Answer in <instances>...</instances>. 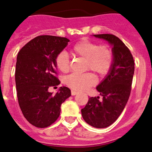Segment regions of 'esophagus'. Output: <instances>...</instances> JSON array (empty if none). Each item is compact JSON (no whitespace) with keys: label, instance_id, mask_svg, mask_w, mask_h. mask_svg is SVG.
Instances as JSON below:
<instances>
[{"label":"esophagus","instance_id":"1","mask_svg":"<svg viewBox=\"0 0 152 152\" xmlns=\"http://www.w3.org/2000/svg\"><path fill=\"white\" fill-rule=\"evenodd\" d=\"M76 94H77V91H73V90H72L71 91V95L72 96H75Z\"/></svg>","mask_w":152,"mask_h":152}]
</instances>
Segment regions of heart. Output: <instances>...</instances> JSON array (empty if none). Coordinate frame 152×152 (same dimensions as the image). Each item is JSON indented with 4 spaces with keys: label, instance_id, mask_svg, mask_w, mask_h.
<instances>
[{
    "label": "heart",
    "instance_id": "b5f03b06",
    "mask_svg": "<svg viewBox=\"0 0 152 152\" xmlns=\"http://www.w3.org/2000/svg\"><path fill=\"white\" fill-rule=\"evenodd\" d=\"M73 56L85 59V70H92L99 76L107 74L112 68L114 55L108 45H99L92 41H79L71 49ZM56 66L61 73H66L70 70V58L67 53L62 51L56 58ZM96 78L91 73L82 74L73 73L64 79V83L71 89L77 91H85L96 83Z\"/></svg>",
    "mask_w": 152,
    "mask_h": 152
}]
</instances>
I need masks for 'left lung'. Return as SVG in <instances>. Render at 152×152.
Masks as SVG:
<instances>
[{
  "label": "left lung",
  "instance_id": "left-lung-1",
  "mask_svg": "<svg viewBox=\"0 0 152 152\" xmlns=\"http://www.w3.org/2000/svg\"><path fill=\"white\" fill-rule=\"evenodd\" d=\"M94 36L107 41L113 45L114 61L105 79L96 87L102 96L90 97L82 109L84 120L97 129L108 127L117 120L130 96L134 72V61L129 48L116 35L98 34Z\"/></svg>",
  "mask_w": 152,
  "mask_h": 152
}]
</instances>
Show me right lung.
I'll return each instance as SVG.
<instances>
[{
    "mask_svg": "<svg viewBox=\"0 0 152 152\" xmlns=\"http://www.w3.org/2000/svg\"><path fill=\"white\" fill-rule=\"evenodd\" d=\"M69 42L64 37L39 35L18 54L15 84L18 104L23 117L37 128H47L55 123L61 103L71 95L67 87H61L55 95L48 91L60 84L56 58Z\"/></svg>",
    "mask_w": 152,
    "mask_h": 152,
    "instance_id": "1",
    "label": "right lung"
}]
</instances>
